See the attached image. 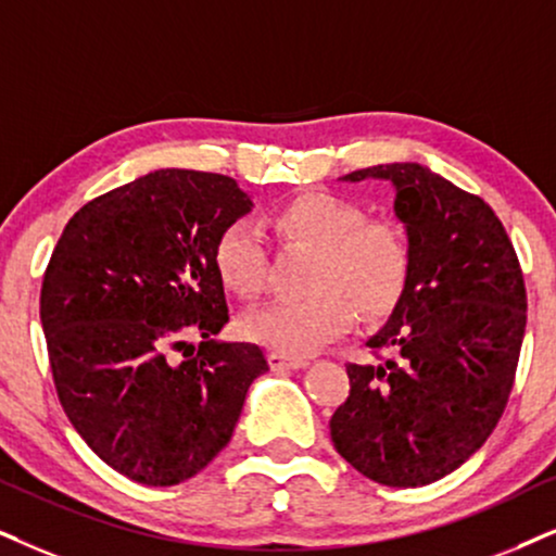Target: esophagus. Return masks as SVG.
<instances>
[{
  "label": "esophagus",
  "instance_id": "obj_1",
  "mask_svg": "<svg viewBox=\"0 0 556 556\" xmlns=\"http://www.w3.org/2000/svg\"><path fill=\"white\" fill-rule=\"evenodd\" d=\"M269 364L274 371H279V369H305L311 362L302 359V356H287V354H279V351H271Z\"/></svg>",
  "mask_w": 556,
  "mask_h": 556
}]
</instances>
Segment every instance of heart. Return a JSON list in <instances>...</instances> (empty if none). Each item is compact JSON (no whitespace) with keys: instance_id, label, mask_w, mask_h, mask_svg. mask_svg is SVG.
<instances>
[{"instance_id":"b5f03b06","label":"heart","mask_w":556,"mask_h":556,"mask_svg":"<svg viewBox=\"0 0 556 556\" xmlns=\"http://www.w3.org/2000/svg\"><path fill=\"white\" fill-rule=\"evenodd\" d=\"M285 241L315 249L307 292L277 300L243 318V333L287 356H311L341 339L356 323L388 315L405 294L413 251L405 230L388 217H367L356 202L333 192H302L274 213ZM213 264L220 282L241 298H258L266 287L269 254L262 230L233 220L215 238Z\"/></svg>"}]
</instances>
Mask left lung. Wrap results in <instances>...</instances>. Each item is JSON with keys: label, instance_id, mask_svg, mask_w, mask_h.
<instances>
[{"label": "left lung", "instance_id": "1", "mask_svg": "<svg viewBox=\"0 0 556 556\" xmlns=\"http://www.w3.org/2000/svg\"><path fill=\"white\" fill-rule=\"evenodd\" d=\"M388 179L413 269L388 326L346 364V403L330 418L336 452L388 488H420L465 465L501 420L526 330V287L493 207L420 164L343 177Z\"/></svg>", "mask_w": 556, "mask_h": 556}]
</instances>
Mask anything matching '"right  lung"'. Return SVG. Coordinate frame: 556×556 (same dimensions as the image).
Returning a JSON list of instances; mask_svg holds the SVG:
<instances>
[{
  "mask_svg": "<svg viewBox=\"0 0 556 556\" xmlns=\"http://www.w3.org/2000/svg\"><path fill=\"white\" fill-rule=\"evenodd\" d=\"M249 210L236 179L159 168L87 202L55 243L40 290L55 392L91 452L132 482L168 488L205 469L269 371L256 343L213 339L228 323L215 238Z\"/></svg>",
  "mask_w": 556,
  "mask_h": 556,
  "instance_id": "right-lung-1",
  "label": "right lung"
}]
</instances>
